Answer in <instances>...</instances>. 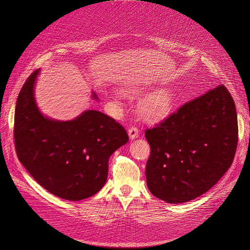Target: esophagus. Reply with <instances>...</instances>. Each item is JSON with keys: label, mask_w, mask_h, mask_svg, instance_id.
I'll use <instances>...</instances> for the list:
<instances>
[{"label": "esophagus", "mask_w": 250, "mask_h": 250, "mask_svg": "<svg viewBox=\"0 0 250 250\" xmlns=\"http://www.w3.org/2000/svg\"><path fill=\"white\" fill-rule=\"evenodd\" d=\"M128 137L130 140H135L139 137V129L136 126H130L128 128Z\"/></svg>", "instance_id": "obj_1"}]
</instances>
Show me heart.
<instances>
[{
	"label": "heart",
	"mask_w": 250,
	"mask_h": 250,
	"mask_svg": "<svg viewBox=\"0 0 250 250\" xmlns=\"http://www.w3.org/2000/svg\"><path fill=\"white\" fill-rule=\"evenodd\" d=\"M122 92L125 97L134 98L140 95L141 90L129 87L123 89ZM172 104L173 95L167 90H161L144 98L139 105V112L147 121L159 120L170 112Z\"/></svg>",
	"instance_id": "1"
}]
</instances>
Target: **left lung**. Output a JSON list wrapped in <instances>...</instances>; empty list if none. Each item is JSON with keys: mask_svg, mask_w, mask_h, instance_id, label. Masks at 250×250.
Returning a JSON list of instances; mask_svg holds the SVG:
<instances>
[{"mask_svg": "<svg viewBox=\"0 0 250 250\" xmlns=\"http://www.w3.org/2000/svg\"><path fill=\"white\" fill-rule=\"evenodd\" d=\"M145 136L151 193L169 204L191 201L212 188L233 162L238 142L234 100L220 85L146 129Z\"/></svg>", "mask_w": 250, "mask_h": 250, "instance_id": "1", "label": "left lung"}]
</instances>
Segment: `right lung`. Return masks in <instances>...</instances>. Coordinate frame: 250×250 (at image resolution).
<instances>
[{
    "instance_id": "1",
    "label": "right lung",
    "mask_w": 250,
    "mask_h": 250,
    "mask_svg": "<svg viewBox=\"0 0 250 250\" xmlns=\"http://www.w3.org/2000/svg\"><path fill=\"white\" fill-rule=\"evenodd\" d=\"M39 69L23 85L16 103L14 140L19 161L50 193L81 201L97 193L108 174L109 157L128 141L125 129L97 110L72 121L44 116L34 97ZM92 98L98 100L92 92Z\"/></svg>"
}]
</instances>
